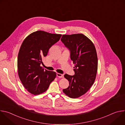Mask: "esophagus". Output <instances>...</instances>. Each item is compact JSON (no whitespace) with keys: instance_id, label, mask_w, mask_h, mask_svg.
Returning <instances> with one entry per match:
<instances>
[{"instance_id":"1","label":"esophagus","mask_w":125,"mask_h":125,"mask_svg":"<svg viewBox=\"0 0 125 125\" xmlns=\"http://www.w3.org/2000/svg\"><path fill=\"white\" fill-rule=\"evenodd\" d=\"M56 75H57V76L58 78H63V75L62 74H60V73H57V74H56Z\"/></svg>"}]
</instances>
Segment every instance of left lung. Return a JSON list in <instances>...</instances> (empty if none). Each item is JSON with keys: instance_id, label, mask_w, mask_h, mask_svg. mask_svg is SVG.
<instances>
[{"instance_id": "left-lung-1", "label": "left lung", "mask_w": 125, "mask_h": 125, "mask_svg": "<svg viewBox=\"0 0 125 125\" xmlns=\"http://www.w3.org/2000/svg\"><path fill=\"white\" fill-rule=\"evenodd\" d=\"M61 41L70 50V58L75 64V75H64L69 86L63 92L70 98H78L90 90L94 82L98 65L96 49L93 42L82 33L63 34Z\"/></svg>"}]
</instances>
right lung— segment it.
<instances>
[{
  "mask_svg": "<svg viewBox=\"0 0 125 125\" xmlns=\"http://www.w3.org/2000/svg\"><path fill=\"white\" fill-rule=\"evenodd\" d=\"M61 36L38 31L31 33L23 41L18 56V72L24 86L31 94L45 92L55 79V72L44 70L41 65L49 48Z\"/></svg>",
  "mask_w": 125,
  "mask_h": 125,
  "instance_id": "add662e5",
  "label": "right lung"
}]
</instances>
